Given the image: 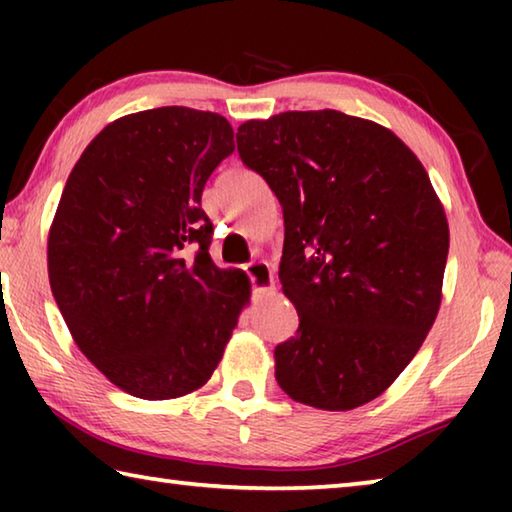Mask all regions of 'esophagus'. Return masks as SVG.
I'll list each match as a JSON object with an SVG mask.
<instances>
[{
    "label": "esophagus",
    "instance_id": "1",
    "mask_svg": "<svg viewBox=\"0 0 512 512\" xmlns=\"http://www.w3.org/2000/svg\"><path fill=\"white\" fill-rule=\"evenodd\" d=\"M246 275L250 277V284L257 291H266V289H273V271L268 262L264 259H257V262H250L246 264Z\"/></svg>",
    "mask_w": 512,
    "mask_h": 512
}]
</instances>
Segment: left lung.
Returning <instances> with one entry per match:
<instances>
[{"label":"left lung","mask_w":512,"mask_h":512,"mask_svg":"<svg viewBox=\"0 0 512 512\" xmlns=\"http://www.w3.org/2000/svg\"><path fill=\"white\" fill-rule=\"evenodd\" d=\"M237 151L284 214L280 282L300 316L275 348L291 400L350 411L375 400L436 320L445 210L400 137L339 110L246 121Z\"/></svg>","instance_id":"obj_1"}]
</instances>
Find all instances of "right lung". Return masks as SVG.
I'll use <instances>...</instances> for the list:
<instances>
[{
	"instance_id": "1",
	"label": "right lung",
	"mask_w": 512,
	"mask_h": 512,
	"mask_svg": "<svg viewBox=\"0 0 512 512\" xmlns=\"http://www.w3.org/2000/svg\"><path fill=\"white\" fill-rule=\"evenodd\" d=\"M232 137L216 112H135L94 137L60 196L51 293L85 357L142 400L201 388L248 300V277L214 266L201 210Z\"/></svg>"
}]
</instances>
